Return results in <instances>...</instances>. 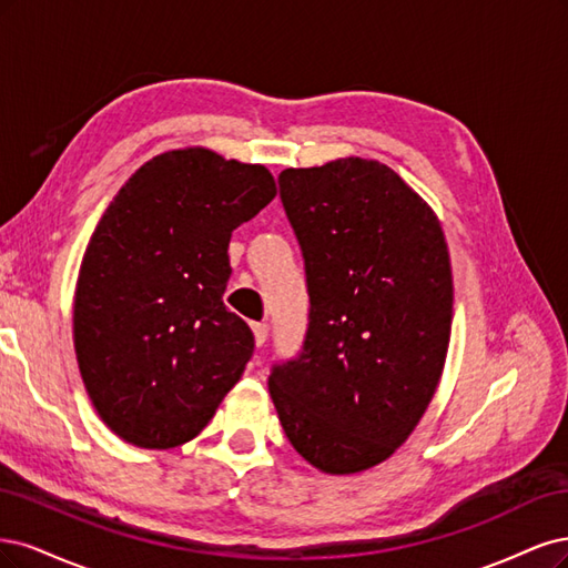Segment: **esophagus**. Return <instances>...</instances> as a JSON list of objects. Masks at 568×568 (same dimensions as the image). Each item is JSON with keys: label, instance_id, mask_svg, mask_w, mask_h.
<instances>
[{"label": "esophagus", "instance_id": "1", "mask_svg": "<svg viewBox=\"0 0 568 568\" xmlns=\"http://www.w3.org/2000/svg\"><path fill=\"white\" fill-rule=\"evenodd\" d=\"M252 333H254V342H257V346H264L266 339H268V323H254L252 325Z\"/></svg>", "mask_w": 568, "mask_h": 568}]
</instances>
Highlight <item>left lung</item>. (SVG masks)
Segmentation results:
<instances>
[{"mask_svg": "<svg viewBox=\"0 0 568 568\" xmlns=\"http://www.w3.org/2000/svg\"><path fill=\"white\" fill-rule=\"evenodd\" d=\"M278 184L311 306L302 352L273 365L268 392L308 465L356 474L406 442L442 379L448 245L432 207L377 160L290 168Z\"/></svg>", "mask_w": 568, "mask_h": 568, "instance_id": "1", "label": "left lung"}]
</instances>
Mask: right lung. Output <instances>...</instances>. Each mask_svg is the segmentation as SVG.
<instances>
[{"mask_svg": "<svg viewBox=\"0 0 568 568\" xmlns=\"http://www.w3.org/2000/svg\"><path fill=\"white\" fill-rule=\"evenodd\" d=\"M273 197L264 164L181 149L141 164L103 212L72 339L91 404L126 444L191 442L241 379L254 335L222 300L229 243Z\"/></svg>", "mask_w": 568, "mask_h": 568, "instance_id": "1", "label": "right lung"}]
</instances>
